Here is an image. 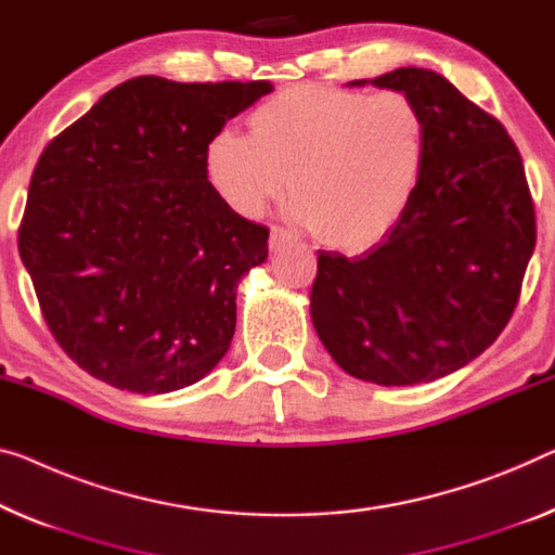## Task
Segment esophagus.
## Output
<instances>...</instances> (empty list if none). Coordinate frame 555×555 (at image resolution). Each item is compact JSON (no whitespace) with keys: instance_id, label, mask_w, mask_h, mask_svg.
I'll return each mask as SVG.
<instances>
[{"instance_id":"obj_1","label":"esophagus","mask_w":555,"mask_h":555,"mask_svg":"<svg viewBox=\"0 0 555 555\" xmlns=\"http://www.w3.org/2000/svg\"><path fill=\"white\" fill-rule=\"evenodd\" d=\"M294 242V234L292 231H286L284 227H274L271 229V238H269V249L271 251H281L286 244Z\"/></svg>"}]
</instances>
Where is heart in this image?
<instances>
[{"label":"heart","mask_w":555,"mask_h":555,"mask_svg":"<svg viewBox=\"0 0 555 555\" xmlns=\"http://www.w3.org/2000/svg\"><path fill=\"white\" fill-rule=\"evenodd\" d=\"M424 114L406 94L292 87L249 114V134L206 144V179L242 217H259L288 177L294 217L331 249H374L401 224L426 167Z\"/></svg>","instance_id":"1"}]
</instances>
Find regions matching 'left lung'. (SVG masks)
<instances>
[{
	"label": "left lung",
	"instance_id": "obj_1",
	"mask_svg": "<svg viewBox=\"0 0 555 555\" xmlns=\"http://www.w3.org/2000/svg\"><path fill=\"white\" fill-rule=\"evenodd\" d=\"M371 85L403 92L424 114V179L374 249L357 259L319 251L311 319L346 374L413 386L466 366L506 328L535 246V209L514 139L449 79L401 66Z\"/></svg>",
	"mask_w": 555,
	"mask_h": 555
}]
</instances>
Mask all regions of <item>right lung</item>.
<instances>
[{
	"label": "right lung",
	"mask_w": 555,
	"mask_h": 555,
	"mask_svg": "<svg viewBox=\"0 0 555 555\" xmlns=\"http://www.w3.org/2000/svg\"><path fill=\"white\" fill-rule=\"evenodd\" d=\"M269 81L137 77L41 152L20 256L41 317L79 369L121 391L167 393L229 351L236 284L269 229L206 179V144Z\"/></svg>",
	"instance_id": "add662e5"
}]
</instances>
